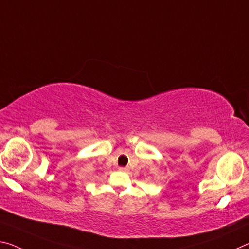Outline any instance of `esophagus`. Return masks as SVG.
<instances>
[{
    "instance_id": "esophagus-1",
    "label": "esophagus",
    "mask_w": 249,
    "mask_h": 249,
    "mask_svg": "<svg viewBox=\"0 0 249 249\" xmlns=\"http://www.w3.org/2000/svg\"><path fill=\"white\" fill-rule=\"evenodd\" d=\"M118 169H120L121 172H128V171H129L128 167H120Z\"/></svg>"
}]
</instances>
